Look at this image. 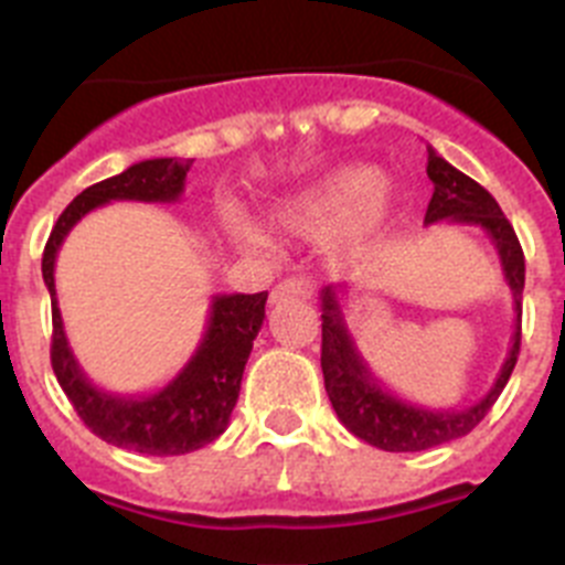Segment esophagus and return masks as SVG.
Wrapping results in <instances>:
<instances>
[{"label":"esophagus","instance_id":"esophagus-1","mask_svg":"<svg viewBox=\"0 0 565 565\" xmlns=\"http://www.w3.org/2000/svg\"><path fill=\"white\" fill-rule=\"evenodd\" d=\"M308 297H311V286H308V279L302 277L282 279L279 286L271 288V306L288 302V299H308Z\"/></svg>","mask_w":565,"mask_h":565}]
</instances>
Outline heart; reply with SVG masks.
Instances as JSON below:
<instances>
[{
	"label": "heart",
	"instance_id": "b5f03b06",
	"mask_svg": "<svg viewBox=\"0 0 565 565\" xmlns=\"http://www.w3.org/2000/svg\"><path fill=\"white\" fill-rule=\"evenodd\" d=\"M391 214V194L382 186V172L376 167H342L313 183L311 189L299 192L286 209L279 212L282 223L302 237H328L344 228L348 246L353 252L371 246V239L382 232ZM228 228L243 243H263L252 223L228 217Z\"/></svg>",
	"mask_w": 565,
	"mask_h": 565
}]
</instances>
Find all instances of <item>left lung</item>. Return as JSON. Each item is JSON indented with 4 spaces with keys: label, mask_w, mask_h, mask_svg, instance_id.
<instances>
[{
    "label": "left lung",
    "mask_w": 565,
    "mask_h": 565,
    "mask_svg": "<svg viewBox=\"0 0 565 565\" xmlns=\"http://www.w3.org/2000/svg\"><path fill=\"white\" fill-rule=\"evenodd\" d=\"M427 178L433 181V198L427 214H424V223L427 226L441 221L463 223V226H478L489 234L492 246L498 248V257H501L503 277L512 288L518 322L509 353L492 387L469 407L433 411V407H422V404H413L384 391L348 331L342 306H339V288H322V297H319L322 299V376H326L328 398H331L339 422L353 436L387 452L430 450V447L456 441L469 430H476L478 422L487 416L489 407L498 402L501 391L507 387L509 376L515 371L518 353H521V297L526 263H523V248L515 237V228L503 217L495 198L481 183L458 172L433 147H427Z\"/></svg>",
    "instance_id": "left-lung-1"
}]
</instances>
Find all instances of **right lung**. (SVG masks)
Here are the masks:
<instances>
[{
    "instance_id": "obj_1",
    "label": "right lung",
    "mask_w": 565,
    "mask_h": 565,
    "mask_svg": "<svg viewBox=\"0 0 565 565\" xmlns=\"http://www.w3.org/2000/svg\"><path fill=\"white\" fill-rule=\"evenodd\" d=\"M192 161L181 158H152L132 163L121 174L84 189L62 212L50 232L42 257V277L53 302V342L50 362L73 411L89 430L107 444L143 456H183L212 444L228 427L239 382L246 371L248 353L266 319L268 291L259 294H217L212 297L206 333L181 373L161 391L149 396H121L107 393L89 382L70 351L62 311L56 299V254L70 228L84 214L113 201L174 203L186 186Z\"/></svg>"
}]
</instances>
